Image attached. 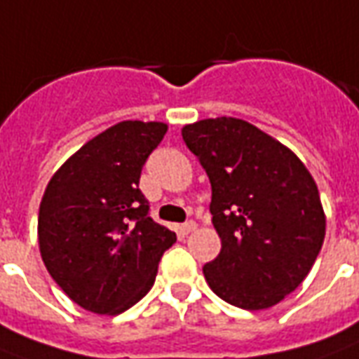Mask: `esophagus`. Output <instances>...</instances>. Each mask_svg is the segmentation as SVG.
Here are the masks:
<instances>
[{
	"label": "esophagus",
	"mask_w": 359,
	"mask_h": 359,
	"mask_svg": "<svg viewBox=\"0 0 359 359\" xmlns=\"http://www.w3.org/2000/svg\"><path fill=\"white\" fill-rule=\"evenodd\" d=\"M195 229H197V222H193V219H189V222H185V224H183V226H182V231L185 235L193 233Z\"/></svg>",
	"instance_id": "1"
}]
</instances>
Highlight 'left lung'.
<instances>
[{
  "label": "left lung",
  "instance_id": "1",
  "mask_svg": "<svg viewBox=\"0 0 359 359\" xmlns=\"http://www.w3.org/2000/svg\"><path fill=\"white\" fill-rule=\"evenodd\" d=\"M183 141L212 185L219 255L203 273L222 300L243 310L281 302L310 273L325 239L318 185L283 143L245 120L183 126Z\"/></svg>",
  "mask_w": 359,
  "mask_h": 359
}]
</instances>
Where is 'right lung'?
Instances as JSON below:
<instances>
[{
    "label": "right lung",
    "instance_id": "obj_1",
    "mask_svg": "<svg viewBox=\"0 0 359 359\" xmlns=\"http://www.w3.org/2000/svg\"><path fill=\"white\" fill-rule=\"evenodd\" d=\"M164 122L124 120L95 135L49 180L38 243L49 276L70 300L116 316L154 283L176 233L149 216L141 168L158 147Z\"/></svg>",
    "mask_w": 359,
    "mask_h": 359
}]
</instances>
